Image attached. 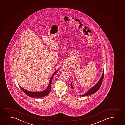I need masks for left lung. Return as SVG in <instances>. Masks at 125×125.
<instances>
[{"label": "left lung", "mask_w": 125, "mask_h": 125, "mask_svg": "<svg viewBox=\"0 0 125 125\" xmlns=\"http://www.w3.org/2000/svg\"><path fill=\"white\" fill-rule=\"evenodd\" d=\"M104 77V69L103 72L102 74V75L100 79H99V81L97 82L96 85H94V86L92 87L91 88H90L89 90L86 93H85L84 94H83V95H81L80 96H86L90 95L91 94H94V93L96 92L100 87L101 85H102V82L103 81ZM71 88L73 89H74V87L72 84V83H71Z\"/></svg>", "instance_id": "1"}]
</instances>
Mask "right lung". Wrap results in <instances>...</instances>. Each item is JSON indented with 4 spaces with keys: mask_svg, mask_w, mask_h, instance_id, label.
<instances>
[{
    "mask_svg": "<svg viewBox=\"0 0 125 125\" xmlns=\"http://www.w3.org/2000/svg\"><path fill=\"white\" fill-rule=\"evenodd\" d=\"M57 72H58V70L55 71L54 73L52 74V77L50 79V80L47 88L43 90V91L31 92V91H29L26 90L25 89L21 87L20 86H19V87H20L21 88L24 92V93H25V94H26L27 96H29L30 97H34V98H40V97H45L47 95H48L51 91V85L52 84V78L54 77L55 74L57 73Z\"/></svg>",
    "mask_w": 125,
    "mask_h": 125,
    "instance_id": "right-lung-1",
    "label": "right lung"
}]
</instances>
